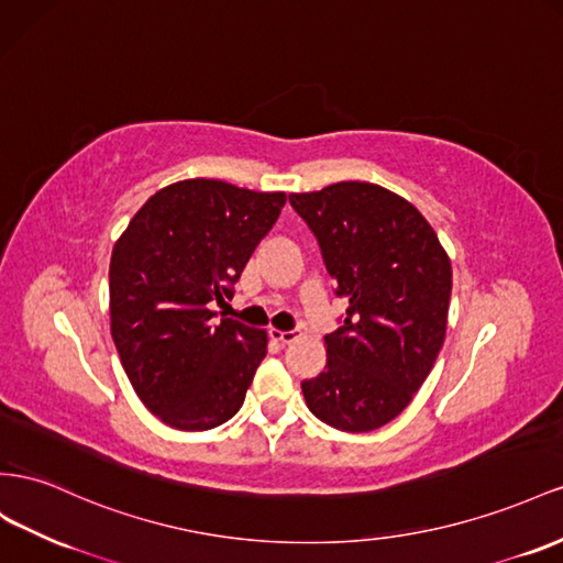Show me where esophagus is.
Listing matches in <instances>:
<instances>
[{"label":"esophagus","instance_id":"34e87169","mask_svg":"<svg viewBox=\"0 0 563 563\" xmlns=\"http://www.w3.org/2000/svg\"><path fill=\"white\" fill-rule=\"evenodd\" d=\"M269 336L279 341V343H294L298 339L296 331H279V329H269Z\"/></svg>","mask_w":563,"mask_h":563}]
</instances>
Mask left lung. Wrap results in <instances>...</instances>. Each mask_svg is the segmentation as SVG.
<instances>
[{
    "mask_svg": "<svg viewBox=\"0 0 563 563\" xmlns=\"http://www.w3.org/2000/svg\"><path fill=\"white\" fill-rule=\"evenodd\" d=\"M288 201L347 302L343 324L324 336L327 367L300 384L302 395L333 429H382L412 402L443 347L450 257L412 203L369 181H336Z\"/></svg>",
    "mask_w": 563,
    "mask_h": 563,
    "instance_id": "1",
    "label": "left lung"
}]
</instances>
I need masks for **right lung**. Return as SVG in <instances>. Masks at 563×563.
<instances>
[{
  "instance_id": "right-lung-1",
  "label": "right lung",
  "mask_w": 563,
  "mask_h": 563,
  "mask_svg": "<svg viewBox=\"0 0 563 563\" xmlns=\"http://www.w3.org/2000/svg\"><path fill=\"white\" fill-rule=\"evenodd\" d=\"M284 191L185 179L136 210L111 255V336L134 393L179 431H208L244 405L267 331L210 310L232 298L277 222Z\"/></svg>"
}]
</instances>
